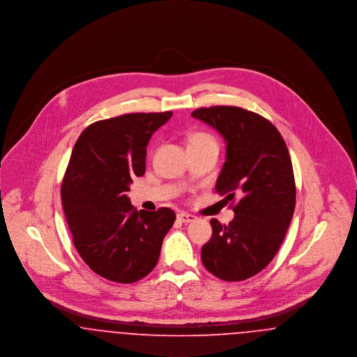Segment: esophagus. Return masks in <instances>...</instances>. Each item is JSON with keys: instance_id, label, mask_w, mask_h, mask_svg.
Returning a JSON list of instances; mask_svg holds the SVG:
<instances>
[{"instance_id": "esophagus-1", "label": "esophagus", "mask_w": 357, "mask_h": 357, "mask_svg": "<svg viewBox=\"0 0 357 357\" xmlns=\"http://www.w3.org/2000/svg\"><path fill=\"white\" fill-rule=\"evenodd\" d=\"M178 220L185 222V223H190V222L195 221L197 217L192 215V214H190V213H183V211H182V213L178 214Z\"/></svg>"}]
</instances>
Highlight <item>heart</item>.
Masks as SVG:
<instances>
[{
	"label": "heart",
	"mask_w": 357,
	"mask_h": 357,
	"mask_svg": "<svg viewBox=\"0 0 357 357\" xmlns=\"http://www.w3.org/2000/svg\"><path fill=\"white\" fill-rule=\"evenodd\" d=\"M188 143H210V144H217L215 139L207 132H195L190 136Z\"/></svg>",
	"instance_id": "b5f03b06"
}]
</instances>
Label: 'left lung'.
I'll return each instance as SVG.
<instances>
[{"instance_id": "8db88e82", "label": "left lung", "mask_w": 357, "mask_h": 357, "mask_svg": "<svg viewBox=\"0 0 357 357\" xmlns=\"http://www.w3.org/2000/svg\"><path fill=\"white\" fill-rule=\"evenodd\" d=\"M191 116L223 136L226 160L215 190L231 204L239 197L233 221H210L202 262L223 281H243L271 264L291 221L296 185L288 147L269 120L239 107L198 108Z\"/></svg>"}]
</instances>
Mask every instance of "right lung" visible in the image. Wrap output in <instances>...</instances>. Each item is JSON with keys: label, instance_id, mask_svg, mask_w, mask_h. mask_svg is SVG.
Here are the masks:
<instances>
[{"label": "right lung", "instance_id": "obj_1", "mask_svg": "<svg viewBox=\"0 0 357 357\" xmlns=\"http://www.w3.org/2000/svg\"><path fill=\"white\" fill-rule=\"evenodd\" d=\"M172 112L126 114L99 120L79 136L61 185L73 245L102 278L132 284L158 264L175 221L169 207L137 211L127 191L146 171V149Z\"/></svg>", "mask_w": 357, "mask_h": 357}]
</instances>
